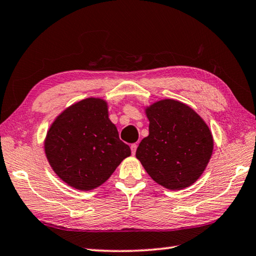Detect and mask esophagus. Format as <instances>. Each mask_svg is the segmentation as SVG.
I'll list each match as a JSON object with an SVG mask.
<instances>
[{
  "instance_id": "esophagus-1",
  "label": "esophagus",
  "mask_w": 256,
  "mask_h": 256,
  "mask_svg": "<svg viewBox=\"0 0 256 256\" xmlns=\"http://www.w3.org/2000/svg\"><path fill=\"white\" fill-rule=\"evenodd\" d=\"M136 148H138V144L134 143L131 145V151H132V154H135V152H136Z\"/></svg>"
}]
</instances>
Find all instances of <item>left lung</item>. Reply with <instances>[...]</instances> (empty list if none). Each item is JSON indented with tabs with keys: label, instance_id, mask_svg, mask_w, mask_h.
Listing matches in <instances>:
<instances>
[{
	"label": "left lung",
	"instance_id": "obj_1",
	"mask_svg": "<svg viewBox=\"0 0 256 256\" xmlns=\"http://www.w3.org/2000/svg\"><path fill=\"white\" fill-rule=\"evenodd\" d=\"M148 136L136 158L155 182L182 190L201 176L213 152V138L202 118L186 104L162 100L146 108Z\"/></svg>",
	"mask_w": 256,
	"mask_h": 256
}]
</instances>
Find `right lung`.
I'll return each mask as SVG.
<instances>
[{"label": "right lung", "instance_id": "obj_1", "mask_svg": "<svg viewBox=\"0 0 256 256\" xmlns=\"http://www.w3.org/2000/svg\"><path fill=\"white\" fill-rule=\"evenodd\" d=\"M53 171L74 188L88 191L111 176L131 148L118 138L102 98H85L68 108L50 128L44 143Z\"/></svg>", "mask_w": 256, "mask_h": 256}]
</instances>
